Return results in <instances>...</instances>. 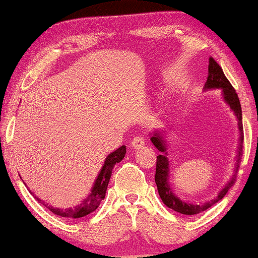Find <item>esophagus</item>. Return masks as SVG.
<instances>
[{
  "mask_svg": "<svg viewBox=\"0 0 258 258\" xmlns=\"http://www.w3.org/2000/svg\"><path fill=\"white\" fill-rule=\"evenodd\" d=\"M144 140L142 136H136L134 137L133 141H132V147L134 149H140V148H142L144 146Z\"/></svg>",
  "mask_w": 258,
  "mask_h": 258,
  "instance_id": "34e87169",
  "label": "esophagus"
}]
</instances>
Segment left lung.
Returning <instances> with one entry per match:
<instances>
[{
  "label": "left lung",
  "instance_id": "obj_1",
  "mask_svg": "<svg viewBox=\"0 0 258 258\" xmlns=\"http://www.w3.org/2000/svg\"><path fill=\"white\" fill-rule=\"evenodd\" d=\"M208 79L207 82L204 84V89H222V95H223V100L227 102L229 107L237 118V125L239 129V143H238V150H237V162L241 160L242 153H243V124H242V108L241 103H239L238 96L236 94V90L231 83L229 82L227 77H225L223 70L220 67V64L215 61L213 57L209 58V67H208ZM151 135V142L158 150L161 151V155L157 156L156 161V174H155V182H156L158 195H160L161 200L163 203L170 209L177 211L179 214L183 215H196L202 213V211L209 209L213 207L215 203L223 199L228 190L231 188L234 184V177L229 181L223 189L217 194L216 197L213 200L207 201L204 203H188L178 199L177 196L172 192L170 182H169V177H170V169H169V161L167 155V146H165V141H163V137L161 136L160 133L155 132ZM238 168V165H237Z\"/></svg>",
  "mask_w": 258,
  "mask_h": 258
}]
</instances>
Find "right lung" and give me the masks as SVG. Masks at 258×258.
I'll list each match as a JSON object with an SVG mask.
<instances>
[{"label":"right lung","mask_w":258,"mask_h":258,"mask_svg":"<svg viewBox=\"0 0 258 258\" xmlns=\"http://www.w3.org/2000/svg\"><path fill=\"white\" fill-rule=\"evenodd\" d=\"M126 148L125 146H122L119 147L117 150H115L114 153L108 155V157L105 158L104 161L103 167L101 169L100 174H98L97 178L95 179V183L90 194L82 201V202H81V204H79V206L74 208H68V209H58V208L48 207L47 204H45V207H48L50 211H52L55 215H58V216L66 218H80L93 213V211L96 210L98 206H100L102 200H104L105 191H107L109 181H110L111 177L112 169H114L116 163H119V162L124 158Z\"/></svg>","instance_id":"right-lung-1"}]
</instances>
